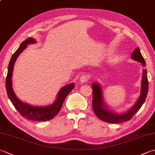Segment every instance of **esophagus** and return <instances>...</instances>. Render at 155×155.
<instances>
[{
    "mask_svg": "<svg viewBox=\"0 0 155 155\" xmlns=\"http://www.w3.org/2000/svg\"><path fill=\"white\" fill-rule=\"evenodd\" d=\"M89 75H86V74H83L82 75L81 77H80V79H79V81L81 82V83H86V82H87L88 81H89Z\"/></svg>",
    "mask_w": 155,
    "mask_h": 155,
    "instance_id": "1",
    "label": "esophagus"
}]
</instances>
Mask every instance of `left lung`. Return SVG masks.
I'll use <instances>...</instances> for the list:
<instances>
[{
    "mask_svg": "<svg viewBox=\"0 0 155 155\" xmlns=\"http://www.w3.org/2000/svg\"><path fill=\"white\" fill-rule=\"evenodd\" d=\"M131 58L141 63L142 66H146L144 59L142 56L139 48H137L133 51ZM93 89V110L100 120L106 122L116 124L121 123L130 120L134 116V114L140 110L142 105L147 98L148 90V81L147 77V71L146 68L143 69L141 81L140 95L137 101L133 105L131 108L122 114H118L109 108L104 100L102 87L98 83H93L92 84Z\"/></svg>",
    "mask_w": 155,
    "mask_h": 155,
    "instance_id": "1",
    "label": "left lung"
}]
</instances>
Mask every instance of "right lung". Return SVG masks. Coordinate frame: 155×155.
<instances>
[{
  "label": "right lung",
  "instance_id": "1",
  "mask_svg": "<svg viewBox=\"0 0 155 155\" xmlns=\"http://www.w3.org/2000/svg\"><path fill=\"white\" fill-rule=\"evenodd\" d=\"M36 40L33 38H27L21 44L19 48L12 56L9 62L7 76L6 78V90L9 99L20 114L27 120L33 121H48L55 117L59 113L64 101L70 92L74 89V83L66 84L57 94V97L52 104L47 106H33L21 101L15 95L12 84V76L13 68L18 56L27 47V45L35 44Z\"/></svg>",
  "mask_w": 155,
  "mask_h": 155
}]
</instances>
